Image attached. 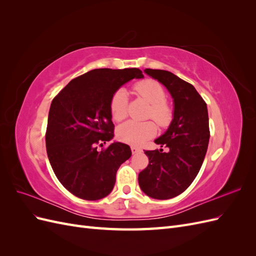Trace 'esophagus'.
Returning <instances> with one entry per match:
<instances>
[{
  "label": "esophagus",
  "mask_w": 256,
  "mask_h": 256,
  "mask_svg": "<svg viewBox=\"0 0 256 256\" xmlns=\"http://www.w3.org/2000/svg\"><path fill=\"white\" fill-rule=\"evenodd\" d=\"M142 150L140 148V147H136V146H131V152H132V154H136V152H140Z\"/></svg>",
  "instance_id": "obj_1"
}]
</instances>
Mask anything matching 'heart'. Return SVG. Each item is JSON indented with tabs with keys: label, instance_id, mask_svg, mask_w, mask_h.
Returning <instances> with one entry per match:
<instances>
[{
	"label": "heart",
	"instance_id": "obj_1",
	"mask_svg": "<svg viewBox=\"0 0 256 256\" xmlns=\"http://www.w3.org/2000/svg\"><path fill=\"white\" fill-rule=\"evenodd\" d=\"M134 92L138 97L144 99L150 104V109L147 118H152L159 127H168L173 120V109L166 102V92L164 88L156 81L146 79L138 82L134 85ZM128 96L124 88L116 90L110 102V112L115 122H120L127 116ZM157 127L152 120L148 122H127L122 124L116 131V136L120 141L131 144L140 145L156 134Z\"/></svg>",
	"mask_w": 256,
	"mask_h": 256
}]
</instances>
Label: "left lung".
Segmentation results:
<instances>
[{"label":"left lung","instance_id":"obj_1","mask_svg":"<svg viewBox=\"0 0 256 256\" xmlns=\"http://www.w3.org/2000/svg\"><path fill=\"white\" fill-rule=\"evenodd\" d=\"M144 72L164 84L172 95L174 118L164 134L154 140L168 152L145 150L150 164L138 180L146 196L168 200L187 189L203 164L210 134L207 106L192 84L174 74L150 68Z\"/></svg>","mask_w":256,"mask_h":256}]
</instances>
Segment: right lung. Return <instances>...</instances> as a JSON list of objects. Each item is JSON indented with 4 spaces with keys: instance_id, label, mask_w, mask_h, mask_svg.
Masks as SVG:
<instances>
[{
    "instance_id": "1",
    "label": "right lung",
    "mask_w": 256,
    "mask_h": 256,
    "mask_svg": "<svg viewBox=\"0 0 256 256\" xmlns=\"http://www.w3.org/2000/svg\"><path fill=\"white\" fill-rule=\"evenodd\" d=\"M138 68H99L76 76L53 98L46 147L54 174L74 196L100 200L113 190L116 172L131 156L127 144L114 142L110 102L122 84L143 78Z\"/></svg>"
}]
</instances>
